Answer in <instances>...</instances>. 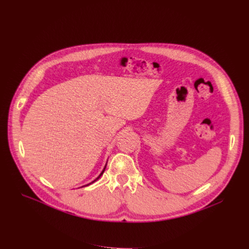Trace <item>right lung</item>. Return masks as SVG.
Masks as SVG:
<instances>
[{
  "mask_svg": "<svg viewBox=\"0 0 249 249\" xmlns=\"http://www.w3.org/2000/svg\"><path fill=\"white\" fill-rule=\"evenodd\" d=\"M106 165H107V164H106ZM106 165H105V167H104V169H103V170H102V172H101V173H100V175H99V176H98V177H97V178H96V179H95V180H94V181H92V182H91V183H94V182H95V181H97V180H98V179H99V178H100V177H101V176H102V174H103V173H104V171H105V169H106ZM91 183H90V184H91Z\"/></svg>",
  "mask_w": 249,
  "mask_h": 249,
  "instance_id": "right-lung-1",
  "label": "right lung"
}]
</instances>
